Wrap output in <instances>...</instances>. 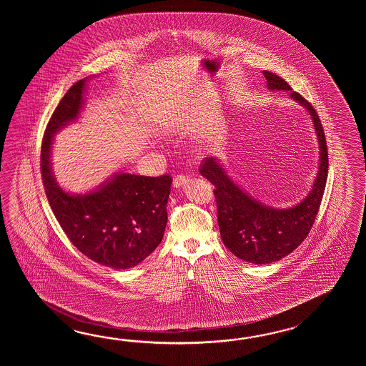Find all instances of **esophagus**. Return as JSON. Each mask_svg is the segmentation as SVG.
Masks as SVG:
<instances>
[{
    "label": "esophagus",
    "mask_w": 366,
    "mask_h": 366,
    "mask_svg": "<svg viewBox=\"0 0 366 366\" xmlns=\"http://www.w3.org/2000/svg\"><path fill=\"white\" fill-rule=\"evenodd\" d=\"M187 183H188V177L183 175V174L175 177V179H174V187H175V188L186 186Z\"/></svg>",
    "instance_id": "esophagus-1"
}]
</instances>
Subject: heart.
I'll use <instances>...</instances> for the list:
<instances>
[{
    "mask_svg": "<svg viewBox=\"0 0 366 366\" xmlns=\"http://www.w3.org/2000/svg\"><path fill=\"white\" fill-rule=\"evenodd\" d=\"M172 127H174V123H172V122H170V123H166V125H164V131H166V132H167V131H170V129H172Z\"/></svg>",
    "mask_w": 366,
    "mask_h": 366,
    "instance_id": "heart-1",
    "label": "heart"
}]
</instances>
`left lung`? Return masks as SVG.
Instances as JSON below:
<instances>
[{
  "mask_svg": "<svg viewBox=\"0 0 366 366\" xmlns=\"http://www.w3.org/2000/svg\"><path fill=\"white\" fill-rule=\"evenodd\" d=\"M269 90L289 92L293 101L310 114L319 144V167L310 192L290 208H272L244 192L226 172L218 158H205L202 177L214 186L217 219L222 242L230 252L244 262L269 264L293 252L306 239L318 214L326 188L328 153L318 114L301 94L293 92L285 79L263 70Z\"/></svg>",
  "mask_w": 366,
  "mask_h": 366,
  "instance_id": "1",
  "label": "left lung"
}]
</instances>
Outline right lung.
<instances>
[{"label": "right lung", "mask_w": 366, "mask_h": 366, "mask_svg": "<svg viewBox=\"0 0 366 366\" xmlns=\"http://www.w3.org/2000/svg\"><path fill=\"white\" fill-rule=\"evenodd\" d=\"M87 78L64 95L48 122L40 169L48 202L70 242L85 257L114 269H128L148 257L164 238L172 178L117 172L87 194L64 191L51 164L54 137L76 122L85 103Z\"/></svg>", "instance_id": "right-lung-1"}]
</instances>
